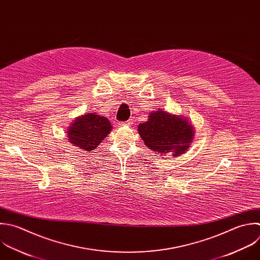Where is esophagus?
<instances>
[{"mask_svg":"<svg viewBox=\"0 0 260 260\" xmlns=\"http://www.w3.org/2000/svg\"><path fill=\"white\" fill-rule=\"evenodd\" d=\"M132 124H133V120L130 119V120H128L126 122H120L119 126H131Z\"/></svg>","mask_w":260,"mask_h":260,"instance_id":"esophagus-1","label":"esophagus"}]
</instances>
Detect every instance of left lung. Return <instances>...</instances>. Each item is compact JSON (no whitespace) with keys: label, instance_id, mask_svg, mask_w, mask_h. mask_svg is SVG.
<instances>
[{"label":"left lung","instance_id":"obj_1","mask_svg":"<svg viewBox=\"0 0 260 260\" xmlns=\"http://www.w3.org/2000/svg\"><path fill=\"white\" fill-rule=\"evenodd\" d=\"M138 133L144 144L156 154L172 152V155L177 157L190 147L194 127L184 116L158 108L150 112L146 122L138 125Z\"/></svg>","mask_w":260,"mask_h":260}]
</instances>
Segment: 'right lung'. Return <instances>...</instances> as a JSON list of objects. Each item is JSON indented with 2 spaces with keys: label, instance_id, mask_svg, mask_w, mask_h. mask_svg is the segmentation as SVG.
I'll list each match as a JSON object with an SVG mask.
<instances>
[{
  "label": "right lung",
  "instance_id": "1",
  "mask_svg": "<svg viewBox=\"0 0 260 260\" xmlns=\"http://www.w3.org/2000/svg\"><path fill=\"white\" fill-rule=\"evenodd\" d=\"M108 118L95 113H86L77 117L67 130V139L73 146L91 151L109 135L112 130Z\"/></svg>",
  "mask_w": 260,
  "mask_h": 260
}]
</instances>
